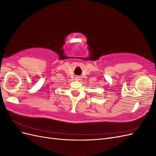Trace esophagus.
Listing matches in <instances>:
<instances>
[{"mask_svg":"<svg viewBox=\"0 0 156 156\" xmlns=\"http://www.w3.org/2000/svg\"><path fill=\"white\" fill-rule=\"evenodd\" d=\"M80 78H81V77H79V76H77L76 77H75V79H76V80H77V81H79V79H80Z\"/></svg>","mask_w":156,"mask_h":156,"instance_id":"obj_1","label":"esophagus"}]
</instances>
